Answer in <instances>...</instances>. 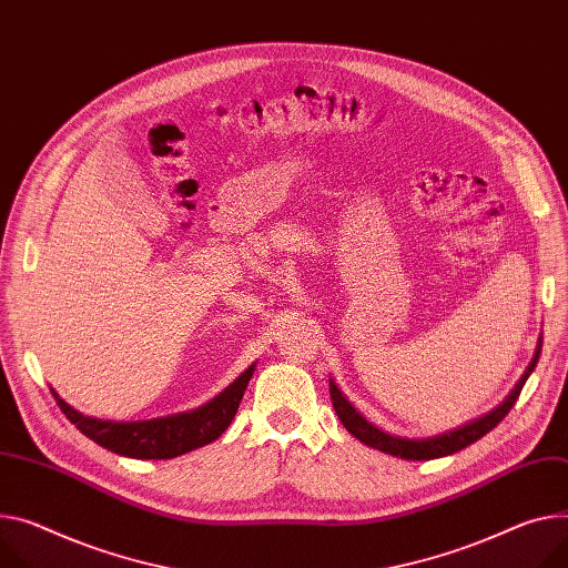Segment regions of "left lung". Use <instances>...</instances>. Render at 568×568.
<instances>
[{
	"mask_svg": "<svg viewBox=\"0 0 568 568\" xmlns=\"http://www.w3.org/2000/svg\"><path fill=\"white\" fill-rule=\"evenodd\" d=\"M539 355H541V336L537 341V351H535L532 362L528 364L526 373L520 375V379L511 388V394L496 409H491L489 414L479 416V418H475V420H470V423H466L457 429L444 432L439 436H429V439H403V436H394V434L379 429L377 425L366 420L351 403H347V398L341 394V388L336 386L334 379H329V396H332L334 412L341 418L343 427L351 432L353 436H357L362 444H366L375 450H382L386 455L400 457V459H416V462L436 459V457H446V455L459 453L462 448L475 444L477 439H483L485 434H489L509 414V409L514 407V403L520 396L523 384H526V379L532 375V371L539 362Z\"/></svg>",
	"mask_w": 568,
	"mask_h": 568,
	"instance_id": "1",
	"label": "left lung"
}]
</instances>
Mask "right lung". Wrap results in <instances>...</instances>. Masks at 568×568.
Listing matches in <instances>:
<instances>
[{
	"instance_id": "obj_1",
	"label": "right lung",
	"mask_w": 568,
	"mask_h": 568,
	"mask_svg": "<svg viewBox=\"0 0 568 568\" xmlns=\"http://www.w3.org/2000/svg\"><path fill=\"white\" fill-rule=\"evenodd\" d=\"M252 373L254 364L245 368L213 400L197 409L134 423H115L83 416L65 400H61L54 388L52 394L68 420L102 448L134 459H172L215 442L230 427Z\"/></svg>"
}]
</instances>
